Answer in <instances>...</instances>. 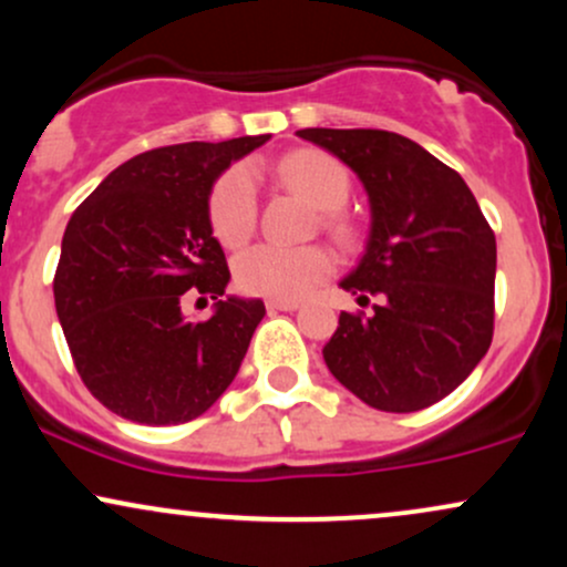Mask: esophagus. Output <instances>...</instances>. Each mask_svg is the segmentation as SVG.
Masks as SVG:
<instances>
[{
    "label": "esophagus",
    "instance_id": "obj_1",
    "mask_svg": "<svg viewBox=\"0 0 567 567\" xmlns=\"http://www.w3.org/2000/svg\"><path fill=\"white\" fill-rule=\"evenodd\" d=\"M266 309L269 311H296L298 301H277V298H269V301H266Z\"/></svg>",
    "mask_w": 567,
    "mask_h": 567
}]
</instances>
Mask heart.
<instances>
[{"mask_svg": "<svg viewBox=\"0 0 567 567\" xmlns=\"http://www.w3.org/2000/svg\"><path fill=\"white\" fill-rule=\"evenodd\" d=\"M279 175L292 192H298L315 207L328 213L333 229L341 231L336 210H341L349 199V171L330 154L303 148L292 152L279 162ZM258 218V188L256 175L247 165L231 167L218 178L210 194V224L216 237L226 247L243 245L256 229ZM333 258L324 247H282L256 245L245 250L234 264L237 285L252 296L277 298V301H296L303 298L315 285L330 277Z\"/></svg>", "mask_w": 567, "mask_h": 567, "instance_id": "heart-1", "label": "heart"}]
</instances>
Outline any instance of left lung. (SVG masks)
<instances>
[{
    "instance_id": "8db88e82",
    "label": "left lung",
    "mask_w": 567,
    "mask_h": 567,
    "mask_svg": "<svg viewBox=\"0 0 567 567\" xmlns=\"http://www.w3.org/2000/svg\"><path fill=\"white\" fill-rule=\"evenodd\" d=\"M298 138L351 167L370 202L365 256L341 288L379 303L341 311L324 365L375 410L434 405L493 341L496 234L464 178L405 135L306 127Z\"/></svg>"
}]
</instances>
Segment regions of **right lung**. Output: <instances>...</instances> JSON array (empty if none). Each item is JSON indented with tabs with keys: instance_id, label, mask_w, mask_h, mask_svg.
<instances>
[{
	"instance_id": "obj_1",
	"label": "right lung",
	"mask_w": 567,
	"mask_h": 567,
	"mask_svg": "<svg viewBox=\"0 0 567 567\" xmlns=\"http://www.w3.org/2000/svg\"><path fill=\"white\" fill-rule=\"evenodd\" d=\"M269 135L175 143L127 159L71 216L53 292L76 373L101 405L146 426L186 424L229 389L266 306L224 296L213 237L218 175ZM186 289L217 301L188 323Z\"/></svg>"
}]
</instances>
